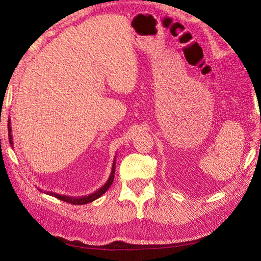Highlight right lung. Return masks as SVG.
<instances>
[{
    "label": "right lung",
    "instance_id": "right-lung-1",
    "mask_svg": "<svg viewBox=\"0 0 261 261\" xmlns=\"http://www.w3.org/2000/svg\"><path fill=\"white\" fill-rule=\"evenodd\" d=\"M11 123L10 120L8 122V130H9V141H10V144L12 145V136H11ZM116 159V158H115ZM115 159H114V162H113V167H112V173H110V176L106 184H103V187H101L99 190H96L94 193H91L88 194V196L85 197H69V196H62V194L59 193H54V192H50V191H45L46 194H49V196H54L55 198L60 200H63V201H67L69 204H72V205H85L88 204V202H92L94 201L95 199H98L100 198L102 194L107 191V190L110 188V185L113 184L114 182V175H115V166H116V163H115ZM40 190V189H39ZM41 191V190H40ZM42 192V191H41Z\"/></svg>",
    "mask_w": 261,
    "mask_h": 261
}]
</instances>
